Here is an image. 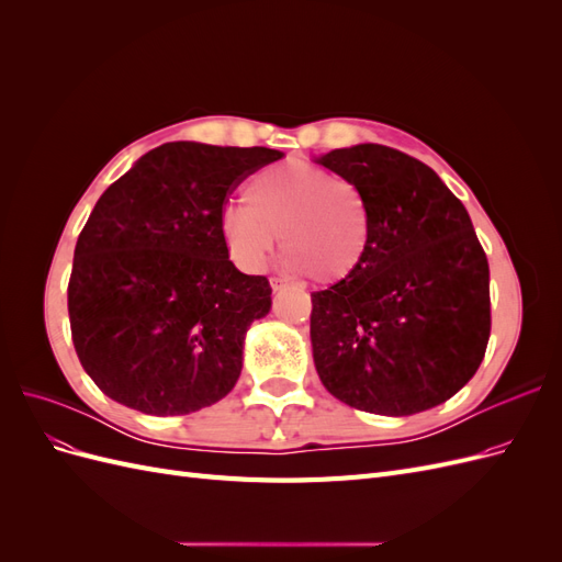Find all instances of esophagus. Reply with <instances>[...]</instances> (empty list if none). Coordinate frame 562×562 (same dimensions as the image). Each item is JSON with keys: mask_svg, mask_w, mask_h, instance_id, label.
Wrapping results in <instances>:
<instances>
[{"mask_svg": "<svg viewBox=\"0 0 562 562\" xmlns=\"http://www.w3.org/2000/svg\"><path fill=\"white\" fill-rule=\"evenodd\" d=\"M269 283H271V288H274V291H283V288H288V281L279 279V277H274Z\"/></svg>", "mask_w": 562, "mask_h": 562, "instance_id": "34e87169", "label": "esophagus"}]
</instances>
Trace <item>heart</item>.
<instances>
[{"mask_svg":"<svg viewBox=\"0 0 562 562\" xmlns=\"http://www.w3.org/2000/svg\"><path fill=\"white\" fill-rule=\"evenodd\" d=\"M244 196L246 206H229L220 220L225 248L239 267H265L279 234L285 265L318 283L347 281L363 267L372 215L359 184L291 159L260 171Z\"/></svg>","mask_w":562,"mask_h":562,"instance_id":"b5f03b06","label":"heart"}]
</instances>
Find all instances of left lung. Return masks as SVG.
<instances>
[{"mask_svg":"<svg viewBox=\"0 0 562 562\" xmlns=\"http://www.w3.org/2000/svg\"><path fill=\"white\" fill-rule=\"evenodd\" d=\"M359 184L372 244L363 267L312 293L316 372L356 411L405 417L446 403L490 339V267L471 217L427 164L386 145L318 159Z\"/></svg>","mask_w":562,"mask_h":562,"instance_id":"obj_1","label":"left lung"}]
</instances>
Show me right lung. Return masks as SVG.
Masks as SVG:
<instances>
[{"label": "right lung", "mask_w": 562, "mask_h": 562, "mask_svg": "<svg viewBox=\"0 0 562 562\" xmlns=\"http://www.w3.org/2000/svg\"><path fill=\"white\" fill-rule=\"evenodd\" d=\"M277 159L269 147L166 143L98 199L75 246L67 312L105 396L168 417L234 389L271 285L234 267L220 220L236 187Z\"/></svg>", "instance_id": "right-lung-1"}]
</instances>
